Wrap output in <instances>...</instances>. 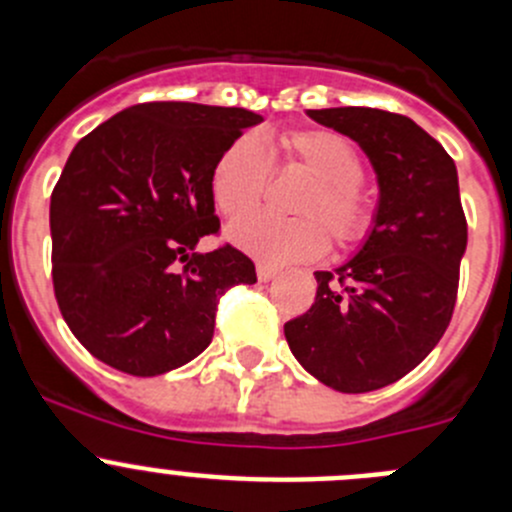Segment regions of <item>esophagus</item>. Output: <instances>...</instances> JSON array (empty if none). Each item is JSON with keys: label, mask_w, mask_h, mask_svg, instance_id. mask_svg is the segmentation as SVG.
Segmentation results:
<instances>
[{"label": "esophagus", "mask_w": 512, "mask_h": 512, "mask_svg": "<svg viewBox=\"0 0 512 512\" xmlns=\"http://www.w3.org/2000/svg\"><path fill=\"white\" fill-rule=\"evenodd\" d=\"M277 267H272V265H267V262H257V280L260 282H270L272 277L277 275Z\"/></svg>", "instance_id": "obj_1"}]
</instances>
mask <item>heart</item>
Returning a JSON list of instances; mask_svg holds the SVG:
<instances>
[{"label": "heart", "mask_w": 512, "mask_h": 512, "mask_svg": "<svg viewBox=\"0 0 512 512\" xmlns=\"http://www.w3.org/2000/svg\"><path fill=\"white\" fill-rule=\"evenodd\" d=\"M270 164L297 167L310 175L293 201L294 219L253 216L269 187ZM364 158L332 128H292L262 148L255 136H237L210 168V195L225 218H242L230 227V240L267 265L307 262L324 255L329 231L342 250L361 247L379 223V198L361 180Z\"/></svg>", "instance_id": "1"}]
</instances>
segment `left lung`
I'll use <instances>...</instances> for the list:
<instances>
[{
  "mask_svg": "<svg viewBox=\"0 0 512 512\" xmlns=\"http://www.w3.org/2000/svg\"><path fill=\"white\" fill-rule=\"evenodd\" d=\"M354 138L379 175V223L337 272H314L312 307L285 324L289 349L342 394L381 389L416 369L448 329L468 223L453 158L401 113L309 111Z\"/></svg>",
  "mask_w": 512,
  "mask_h": 512,
  "instance_id": "obj_1",
  "label": "left lung"
}]
</instances>
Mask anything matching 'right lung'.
<instances>
[{"instance_id": "add662e5", "label": "right lung", "mask_w": 512, "mask_h": 512, "mask_svg": "<svg viewBox=\"0 0 512 512\" xmlns=\"http://www.w3.org/2000/svg\"><path fill=\"white\" fill-rule=\"evenodd\" d=\"M262 116L245 108L153 101L81 138L49 208L51 280L74 337L103 364L158 376L213 339L227 289L255 285V262L218 235L210 168Z\"/></svg>"}]
</instances>
